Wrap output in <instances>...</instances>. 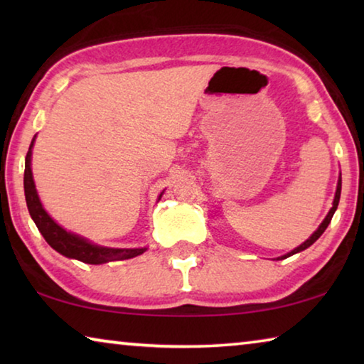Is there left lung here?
I'll use <instances>...</instances> for the list:
<instances>
[{
  "mask_svg": "<svg viewBox=\"0 0 364 364\" xmlns=\"http://www.w3.org/2000/svg\"><path fill=\"white\" fill-rule=\"evenodd\" d=\"M341 189H342V175H338V181H337V189H336V196H334V200H332V207H331V210L328 212V215H326V218L323 220V223L318 226V230L311 234L310 237L306 239V241L304 242V244H300L299 247H295L294 250H291L289 252V254H286V255H282V257H278L276 258V260H284V258H287V257H291V255H294V254H299V252H301V250H305V249H308L310 247V245L313 244V242H316L318 239H319V236H321V234L326 231V228L329 226V223H331V220H332V217H334V213H336V210H337V205H338V200H341Z\"/></svg>",
  "mask_w": 364,
  "mask_h": 364,
  "instance_id": "obj_1",
  "label": "left lung"
}]
</instances>
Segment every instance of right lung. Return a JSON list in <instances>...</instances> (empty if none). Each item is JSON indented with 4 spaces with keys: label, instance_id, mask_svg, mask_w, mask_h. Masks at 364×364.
I'll list each match as a JSON object with an SVG mask.
<instances>
[{
    "label": "right lung",
    "instance_id": "obj_1",
    "mask_svg": "<svg viewBox=\"0 0 364 364\" xmlns=\"http://www.w3.org/2000/svg\"><path fill=\"white\" fill-rule=\"evenodd\" d=\"M36 134L30 143L27 157H26V171H23V191H26V200L28 207V213L32 220L35 221L38 231L46 239V242L51 247L59 252L60 255L67 258H75L78 262L88 263V264H102L107 262H117V260H128V258L138 257L144 254L147 247H138V249H115V247H106V245H100L91 242L80 234L64 230L63 226L56 223L51 218L45 207H43L38 193H36V186L33 181L32 173V151L35 144ZM164 191L160 193L159 199L162 197Z\"/></svg>",
    "mask_w": 364,
    "mask_h": 364
}]
</instances>
